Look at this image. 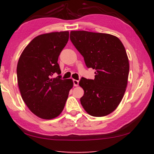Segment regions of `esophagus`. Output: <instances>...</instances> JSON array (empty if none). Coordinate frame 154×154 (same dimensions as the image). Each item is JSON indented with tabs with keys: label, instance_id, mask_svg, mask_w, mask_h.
<instances>
[{
	"label": "esophagus",
	"instance_id": "1",
	"mask_svg": "<svg viewBox=\"0 0 154 154\" xmlns=\"http://www.w3.org/2000/svg\"><path fill=\"white\" fill-rule=\"evenodd\" d=\"M73 85L74 86H78V85H79V81L78 80H76V79H73Z\"/></svg>",
	"mask_w": 154,
	"mask_h": 154
}]
</instances>
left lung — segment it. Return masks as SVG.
<instances>
[{"instance_id": "8db88e82", "label": "left lung", "mask_w": 154, "mask_h": 154, "mask_svg": "<svg viewBox=\"0 0 154 154\" xmlns=\"http://www.w3.org/2000/svg\"><path fill=\"white\" fill-rule=\"evenodd\" d=\"M70 39L87 67L96 70L94 79L79 81L84 90L81 104L91 116L108 115L121 102L127 85L129 64L123 44L112 35L86 31H72Z\"/></svg>"}]
</instances>
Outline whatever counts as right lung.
<instances>
[{"label":"right lung","mask_w":154,"mask_h":154,"mask_svg":"<svg viewBox=\"0 0 154 154\" xmlns=\"http://www.w3.org/2000/svg\"><path fill=\"white\" fill-rule=\"evenodd\" d=\"M69 32H52L37 36L22 52L17 76L22 99L36 116L56 118L62 112L73 86L72 79L52 78L61 73L58 57L69 40Z\"/></svg>","instance_id":"1"}]
</instances>
